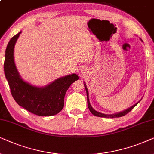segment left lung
<instances>
[{"mask_svg": "<svg viewBox=\"0 0 154 154\" xmlns=\"http://www.w3.org/2000/svg\"><path fill=\"white\" fill-rule=\"evenodd\" d=\"M85 89H86V91H87V104H88V107H89V109L91 112L94 116H97V117H102V118H120V117H122V116H125L126 114H128V112H130L131 110H132L133 108H134L135 106H136L138 103L134 104V106H132V107H130V108H128V109H127L125 110L123 112H119V113H117V114H113V115H106V114H103V113H101V112H97L93 108L91 107V106L90 105V103H89V94H88V90H87V86L85 84Z\"/></svg>", "mask_w": 154, "mask_h": 154, "instance_id": "obj_1", "label": "left lung"}]
</instances>
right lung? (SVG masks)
<instances>
[{
  "label": "right lung",
  "instance_id": "obj_1",
  "mask_svg": "<svg viewBox=\"0 0 154 154\" xmlns=\"http://www.w3.org/2000/svg\"><path fill=\"white\" fill-rule=\"evenodd\" d=\"M21 32L14 36L5 50L4 72L10 91L18 105L29 112L39 116L58 114L64 107L66 91L74 82L79 79L76 74L58 78L44 88H38L26 82L20 77L14 62L13 51Z\"/></svg>",
  "mask_w": 154,
  "mask_h": 154
}]
</instances>
